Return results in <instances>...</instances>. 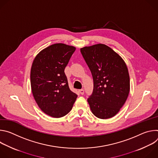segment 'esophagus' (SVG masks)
Wrapping results in <instances>:
<instances>
[{
	"label": "esophagus",
	"mask_w": 158,
	"mask_h": 158,
	"mask_svg": "<svg viewBox=\"0 0 158 158\" xmlns=\"http://www.w3.org/2000/svg\"><path fill=\"white\" fill-rule=\"evenodd\" d=\"M79 91V93H80V94H82V95H83V94H84V90L82 89H80Z\"/></svg>",
	"instance_id": "34e87169"
}]
</instances>
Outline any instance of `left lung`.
<instances>
[{
    "label": "left lung",
    "mask_w": 158,
    "mask_h": 158,
    "mask_svg": "<svg viewBox=\"0 0 158 158\" xmlns=\"http://www.w3.org/2000/svg\"><path fill=\"white\" fill-rule=\"evenodd\" d=\"M91 72L94 88L87 102L93 114L109 119L118 113L130 90L127 65L122 57L105 44H98L81 49Z\"/></svg>",
    "instance_id": "left-lung-1"
}]
</instances>
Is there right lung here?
I'll use <instances>...</instances> for the list:
<instances>
[{
    "label": "right lung",
    "instance_id": "right-lung-1",
    "mask_svg": "<svg viewBox=\"0 0 158 158\" xmlns=\"http://www.w3.org/2000/svg\"><path fill=\"white\" fill-rule=\"evenodd\" d=\"M76 48L54 44L35 57L31 70L33 96L39 108L53 118H61L72 109L77 95L71 91L64 69Z\"/></svg>",
    "mask_w": 158,
    "mask_h": 158
}]
</instances>
